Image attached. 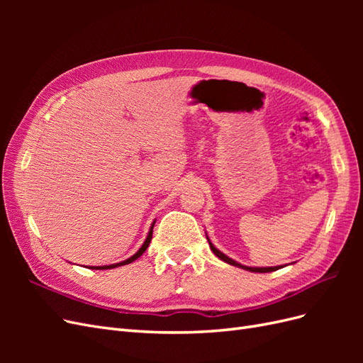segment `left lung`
<instances>
[{"mask_svg":"<svg viewBox=\"0 0 363 363\" xmlns=\"http://www.w3.org/2000/svg\"><path fill=\"white\" fill-rule=\"evenodd\" d=\"M206 238H207V240H208V245H211V250L213 251V255L216 256V257H219L221 260H224L225 263H228V265H233V267H238V268H242V269H247V271H251V272H271V271H277V269H280V268H283V267H268V268H255V267H245V265H240L239 262H236V260H233V259H230L228 256H225L223 251H219L218 248H215V245L211 242V239H208V236L206 235Z\"/></svg>","mask_w":363,"mask_h":363,"instance_id":"left-lung-1","label":"left lung"}]
</instances>
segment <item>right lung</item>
Here are the masks:
<instances>
[{
  "label": "right lung",
  "instance_id": "add662e5",
  "mask_svg": "<svg viewBox=\"0 0 363 363\" xmlns=\"http://www.w3.org/2000/svg\"><path fill=\"white\" fill-rule=\"evenodd\" d=\"M156 223V221H155ZM155 223L151 224V228H150V232H148V236H147V239H145V242L142 244V247L135 252L133 256L131 257H128L127 260H123V262H119V263H113V265H104V267H91L92 269H112V268H116V267H123V265H128V263H131V262H135L136 259H139L142 255H144L145 252V250L148 248V245H150V242H151V238H152V227H155Z\"/></svg>",
  "mask_w": 363,
  "mask_h": 363
}]
</instances>
